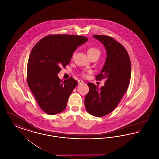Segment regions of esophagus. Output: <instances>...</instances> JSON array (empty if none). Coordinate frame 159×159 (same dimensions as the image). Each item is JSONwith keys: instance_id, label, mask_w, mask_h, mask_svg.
Here are the masks:
<instances>
[{"instance_id": "34e87169", "label": "esophagus", "mask_w": 159, "mask_h": 159, "mask_svg": "<svg viewBox=\"0 0 159 159\" xmlns=\"http://www.w3.org/2000/svg\"><path fill=\"white\" fill-rule=\"evenodd\" d=\"M83 83H84V82H83V80H78V84H82Z\"/></svg>"}]
</instances>
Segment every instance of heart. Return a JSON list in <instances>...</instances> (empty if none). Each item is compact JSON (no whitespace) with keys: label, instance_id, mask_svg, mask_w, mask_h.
Segmentation results:
<instances>
[{"label":"heart","instance_id":"obj_1","mask_svg":"<svg viewBox=\"0 0 159 159\" xmlns=\"http://www.w3.org/2000/svg\"><path fill=\"white\" fill-rule=\"evenodd\" d=\"M87 53H88V57L91 56V55H97L99 56V55H100V51H99V50L98 49H97V48H96L92 47V48H89V49H88ZM73 56H74V55H73ZM83 75L84 76H86V74H84Z\"/></svg>","mask_w":159,"mask_h":159}]
</instances>
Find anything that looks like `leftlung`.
<instances>
[{
    "instance_id": "obj_1",
    "label": "left lung",
    "mask_w": 159,
    "mask_h": 159,
    "mask_svg": "<svg viewBox=\"0 0 159 159\" xmlns=\"http://www.w3.org/2000/svg\"><path fill=\"white\" fill-rule=\"evenodd\" d=\"M106 48V62L97 80L106 79L100 89L93 83H88L89 91L84 98L87 111L96 117L110 113L117 107L128 88L131 77V63L124 46L113 38L94 35Z\"/></svg>"
}]
</instances>
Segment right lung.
<instances>
[{"label": "right lung", "mask_w": 159, "mask_h": 159, "mask_svg": "<svg viewBox=\"0 0 159 159\" xmlns=\"http://www.w3.org/2000/svg\"><path fill=\"white\" fill-rule=\"evenodd\" d=\"M87 41L88 38L82 36L49 35L32 49L27 64V83L46 113H60L66 108L69 96L78 83L72 77L61 80L58 74L61 67L70 63L77 47Z\"/></svg>", "instance_id": "1"}]
</instances>
